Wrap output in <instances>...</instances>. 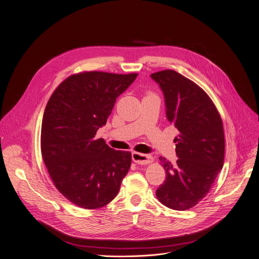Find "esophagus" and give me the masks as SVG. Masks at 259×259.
<instances>
[{
    "instance_id": "1",
    "label": "esophagus",
    "mask_w": 259,
    "mask_h": 259,
    "mask_svg": "<svg viewBox=\"0 0 259 259\" xmlns=\"http://www.w3.org/2000/svg\"><path fill=\"white\" fill-rule=\"evenodd\" d=\"M132 160H133L135 163L142 164V165H146V164L152 163V162L154 161V158H153L151 155L133 152V153H132Z\"/></svg>"
}]
</instances>
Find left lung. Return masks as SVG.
Returning a JSON list of instances; mask_svg holds the SVG:
<instances>
[{
    "label": "left lung",
    "instance_id": "left-lung-1",
    "mask_svg": "<svg viewBox=\"0 0 259 259\" xmlns=\"http://www.w3.org/2000/svg\"><path fill=\"white\" fill-rule=\"evenodd\" d=\"M151 77L164 94L167 121L180 131L175 138L177 163L159 158L166 180L156 195L165 206L185 210L208 193L223 167V123L207 94L189 78L175 70H163Z\"/></svg>",
    "mask_w": 259,
    "mask_h": 259
}]
</instances>
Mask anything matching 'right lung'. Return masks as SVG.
I'll use <instances>...</instances> for the list:
<instances>
[{
	"label": "right lung",
	"instance_id": "1",
	"mask_svg": "<svg viewBox=\"0 0 259 259\" xmlns=\"http://www.w3.org/2000/svg\"><path fill=\"white\" fill-rule=\"evenodd\" d=\"M137 73L85 71L62 81L46 104L41 154L59 192L77 206L95 209L119 193L131 166V153L96 138L116 98Z\"/></svg>",
	"mask_w": 259,
	"mask_h": 259
}]
</instances>
